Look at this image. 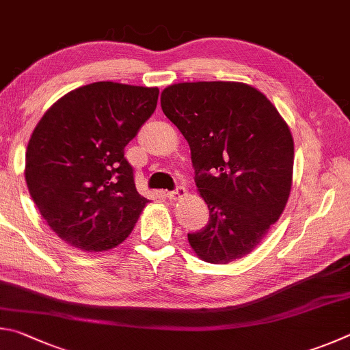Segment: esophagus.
<instances>
[{
    "label": "esophagus",
    "mask_w": 350,
    "mask_h": 350,
    "mask_svg": "<svg viewBox=\"0 0 350 350\" xmlns=\"http://www.w3.org/2000/svg\"><path fill=\"white\" fill-rule=\"evenodd\" d=\"M187 195V191L183 186H178L175 189V191H170V192H167V198L170 200V201H178V200H181V198H185Z\"/></svg>",
    "instance_id": "esophagus-1"
}]
</instances>
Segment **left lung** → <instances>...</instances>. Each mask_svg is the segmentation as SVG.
Returning <instances> with one entry per match:
<instances>
[{
    "instance_id": "obj_1",
    "label": "left lung",
    "mask_w": 350,
    "mask_h": 350,
    "mask_svg": "<svg viewBox=\"0 0 350 350\" xmlns=\"http://www.w3.org/2000/svg\"><path fill=\"white\" fill-rule=\"evenodd\" d=\"M164 115L191 147L209 223L187 240L206 262L228 265L258 246L283 213L292 187L293 139L260 90L235 81L172 84Z\"/></svg>"
}]
</instances>
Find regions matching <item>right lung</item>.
<instances>
[{
  "label": "right lung",
  "mask_w": 350,
  "mask_h": 350,
  "mask_svg": "<svg viewBox=\"0 0 350 350\" xmlns=\"http://www.w3.org/2000/svg\"><path fill=\"white\" fill-rule=\"evenodd\" d=\"M158 88L98 81L66 94L42 115L26 150V183L61 240L85 252L131 235L141 197L124 147L150 118Z\"/></svg>",
  "instance_id": "obj_1"
}]
</instances>
